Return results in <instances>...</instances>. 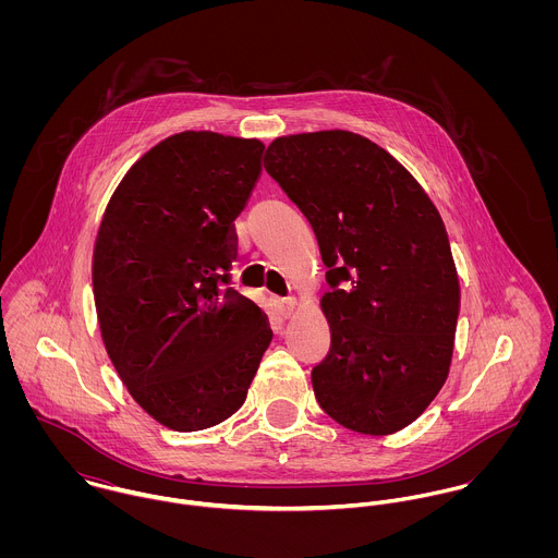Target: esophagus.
Here are the masks:
<instances>
[{
	"mask_svg": "<svg viewBox=\"0 0 558 558\" xmlns=\"http://www.w3.org/2000/svg\"><path fill=\"white\" fill-rule=\"evenodd\" d=\"M296 307H299L296 299H277V312H279V316H281V318H290V316H294Z\"/></svg>",
	"mask_w": 558,
	"mask_h": 558,
	"instance_id": "esophagus-1",
	"label": "esophagus"
}]
</instances>
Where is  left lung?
Masks as SVG:
<instances>
[{"label": "left lung", "mask_w": 558, "mask_h": 558, "mask_svg": "<svg viewBox=\"0 0 558 558\" xmlns=\"http://www.w3.org/2000/svg\"><path fill=\"white\" fill-rule=\"evenodd\" d=\"M264 167L310 219L328 268L316 399L352 432L396 434L438 396L453 359L460 279L442 217L396 157L350 131L277 137Z\"/></svg>", "instance_id": "8db88e82"}]
</instances>
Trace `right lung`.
I'll return each mask as SVG.
<instances>
[{
	"instance_id": "add662e5",
	"label": "right lung",
	"mask_w": 558,
	"mask_h": 558,
	"mask_svg": "<svg viewBox=\"0 0 558 558\" xmlns=\"http://www.w3.org/2000/svg\"><path fill=\"white\" fill-rule=\"evenodd\" d=\"M264 144L175 133L116 186L92 255L105 350L160 425L197 432L246 399L272 341L268 316L230 288L234 221L262 173Z\"/></svg>"
}]
</instances>
